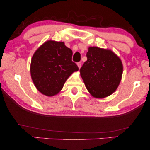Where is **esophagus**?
Wrapping results in <instances>:
<instances>
[{"instance_id":"esophagus-1","label":"esophagus","mask_w":150,"mask_h":150,"mask_svg":"<svg viewBox=\"0 0 150 150\" xmlns=\"http://www.w3.org/2000/svg\"><path fill=\"white\" fill-rule=\"evenodd\" d=\"M77 65H78V68H79V69H80V67H81V66H82V62H78V63H77Z\"/></svg>"}]
</instances>
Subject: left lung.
<instances>
[{
	"instance_id": "1",
	"label": "left lung",
	"mask_w": 150,
	"mask_h": 150,
	"mask_svg": "<svg viewBox=\"0 0 150 150\" xmlns=\"http://www.w3.org/2000/svg\"><path fill=\"white\" fill-rule=\"evenodd\" d=\"M87 60L80 68L81 77L93 97L103 98L113 94L118 87L123 73L120 58L112 50L89 47Z\"/></svg>"
}]
</instances>
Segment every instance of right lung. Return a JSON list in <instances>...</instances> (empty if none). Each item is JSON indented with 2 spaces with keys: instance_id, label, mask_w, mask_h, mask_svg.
<instances>
[{
  "instance_id": "right-lung-1",
  "label": "right lung",
  "mask_w": 150,
  "mask_h": 150,
  "mask_svg": "<svg viewBox=\"0 0 150 150\" xmlns=\"http://www.w3.org/2000/svg\"><path fill=\"white\" fill-rule=\"evenodd\" d=\"M72 56V50L63 42L48 40L41 45L30 64L31 78L36 89L47 96L57 94L68 77L78 70Z\"/></svg>"
}]
</instances>
